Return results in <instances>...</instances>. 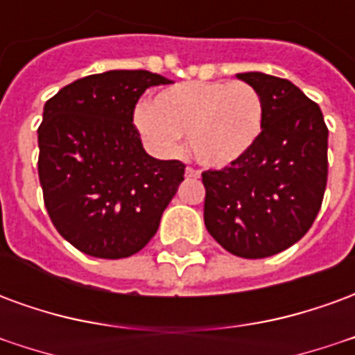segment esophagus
<instances>
[{
  "mask_svg": "<svg viewBox=\"0 0 355 355\" xmlns=\"http://www.w3.org/2000/svg\"><path fill=\"white\" fill-rule=\"evenodd\" d=\"M186 178H198L200 177V171H196L193 167H186Z\"/></svg>",
  "mask_w": 355,
  "mask_h": 355,
  "instance_id": "34e87169",
  "label": "esophagus"
}]
</instances>
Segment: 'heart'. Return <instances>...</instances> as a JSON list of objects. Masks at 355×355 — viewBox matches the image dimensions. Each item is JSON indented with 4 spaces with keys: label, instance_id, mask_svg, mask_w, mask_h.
I'll list each match as a JSON object with an SVG mask.
<instances>
[{
    "label": "heart",
    "instance_id": "1",
    "mask_svg": "<svg viewBox=\"0 0 355 355\" xmlns=\"http://www.w3.org/2000/svg\"><path fill=\"white\" fill-rule=\"evenodd\" d=\"M135 125L159 154H177L180 135H188L201 165L224 169L257 146L264 131V102L249 83L184 81L163 89L152 106H140Z\"/></svg>",
    "mask_w": 355,
    "mask_h": 355
}]
</instances>
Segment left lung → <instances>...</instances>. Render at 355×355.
Returning <instances> with one entry per match:
<instances>
[{
    "label": "left lung",
    "mask_w": 355,
    "mask_h": 355,
    "mask_svg": "<svg viewBox=\"0 0 355 355\" xmlns=\"http://www.w3.org/2000/svg\"><path fill=\"white\" fill-rule=\"evenodd\" d=\"M264 102L257 146L230 167L203 171L209 234L241 259L285 251L312 228L327 186L329 129L320 106L289 80L238 73Z\"/></svg>",
    "instance_id": "8db88e82"
}]
</instances>
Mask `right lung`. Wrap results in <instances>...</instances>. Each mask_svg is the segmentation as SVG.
Segmentation results:
<instances>
[{
    "mask_svg": "<svg viewBox=\"0 0 355 355\" xmlns=\"http://www.w3.org/2000/svg\"><path fill=\"white\" fill-rule=\"evenodd\" d=\"M148 70H110L76 80L45 102L37 129L43 203L58 234L81 253L125 259L157 232L184 180V163L155 159L132 123Z\"/></svg>",
    "mask_w": 355,
    "mask_h": 355,
    "instance_id": "right-lung-1",
    "label": "right lung"
}]
</instances>
